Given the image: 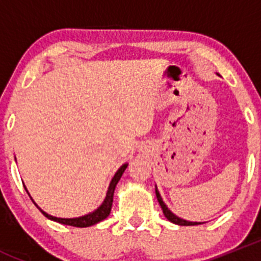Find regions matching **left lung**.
<instances>
[{
    "label": "left lung",
    "mask_w": 261,
    "mask_h": 261,
    "mask_svg": "<svg viewBox=\"0 0 261 261\" xmlns=\"http://www.w3.org/2000/svg\"><path fill=\"white\" fill-rule=\"evenodd\" d=\"M217 75H220V74H217ZM155 194H156L158 202H159L160 207H162L163 213H164V216L168 218V220L170 221V222L175 223V225H179V226H194V225H201V223H203V222H192V221L183 220V218H180V217H178V216H175L174 213H173L169 208H168L167 204L164 203V201H163V198H162V196H160L159 191H158L156 186H155Z\"/></svg>",
    "instance_id": "1"
}]
</instances>
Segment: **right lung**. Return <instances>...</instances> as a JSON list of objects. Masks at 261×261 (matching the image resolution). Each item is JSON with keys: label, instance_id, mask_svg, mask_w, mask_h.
I'll list each match as a JSON object with an SVG mask.
<instances>
[{"label": "right lung", "instance_id": "right-lung-1", "mask_svg": "<svg viewBox=\"0 0 261 261\" xmlns=\"http://www.w3.org/2000/svg\"><path fill=\"white\" fill-rule=\"evenodd\" d=\"M15 160H16V158H15ZM127 165H128L127 163H125V164H122L120 168H118V170L115 173V175L112 177L111 181H110L109 189H107L106 197H105L102 204L98 207V208L94 210L93 212H89L88 215H84V216H81V217H75V218H62V217H54V216L48 215V213L44 212L40 207H38V208L40 210L41 213H43L45 217H48L49 220L55 221V222L63 223V225L74 226V227H89V226L96 225V223L101 222L102 220H105V218L109 217L110 212H111V208H112V202H114L115 188H116V186H117L118 180H120L121 177H122L123 172H125V169L127 168ZM25 189H26V187H25ZM26 192H28V189H26ZM28 194L30 196V193H29V192H28ZM34 203H35V202H34ZM36 206H38V204H36Z\"/></svg>", "mask_w": 261, "mask_h": 261}]
</instances>
